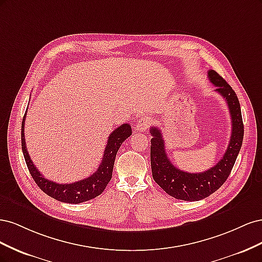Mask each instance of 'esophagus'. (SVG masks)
Segmentation results:
<instances>
[{
  "label": "esophagus",
  "mask_w": 262,
  "mask_h": 262,
  "mask_svg": "<svg viewBox=\"0 0 262 262\" xmlns=\"http://www.w3.org/2000/svg\"><path fill=\"white\" fill-rule=\"evenodd\" d=\"M149 123H150L149 117H146V116L145 117H141V118L138 119V121L136 123V130L137 131H141V132L146 131L148 129Z\"/></svg>",
  "instance_id": "34e87169"
}]
</instances>
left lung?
I'll return each mask as SVG.
<instances>
[{
  "mask_svg": "<svg viewBox=\"0 0 262 262\" xmlns=\"http://www.w3.org/2000/svg\"><path fill=\"white\" fill-rule=\"evenodd\" d=\"M208 77L210 82L216 86L215 92L226 100L232 120L231 140L226 152L215 166L198 173L187 172L175 167L166 154L161 130L156 126H150V134L153 137L150 139V166L153 179L166 193L175 199L198 201L215 192L228 178L243 144L244 123L237 95L215 71L210 70Z\"/></svg>",
  "mask_w": 262,
  "mask_h": 262,
  "instance_id": "1",
  "label": "left lung"
}]
</instances>
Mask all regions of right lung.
<instances>
[{
	"instance_id": "obj_1",
	"label": "right lung",
	"mask_w": 262,
	"mask_h": 262,
	"mask_svg": "<svg viewBox=\"0 0 262 262\" xmlns=\"http://www.w3.org/2000/svg\"><path fill=\"white\" fill-rule=\"evenodd\" d=\"M26 114L24 115L21 122V149L25 162L27 164L28 170L31 177L34 178L37 186L40 188L45 193L53 199L66 202V203H82L89 201L98 196L104 191L107 187L108 182L112 179L113 169L115 164V158L119 147L121 146L122 142L128 139L132 134L131 125L129 123H123L119 128H117L108 138L107 145L105 147L104 155H102V161L99 165L97 170L93 175L85 179L78 180L72 184H58L51 180L45 178L40 171L37 169L33 161L30 160L29 154L27 152L25 134H24V125H25Z\"/></svg>"
}]
</instances>
